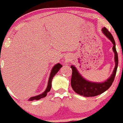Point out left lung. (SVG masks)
<instances>
[{
  "label": "left lung",
  "mask_w": 123,
  "mask_h": 123,
  "mask_svg": "<svg viewBox=\"0 0 123 123\" xmlns=\"http://www.w3.org/2000/svg\"><path fill=\"white\" fill-rule=\"evenodd\" d=\"M102 31L104 35L109 40H110V41L113 44L112 50L114 53L115 67L111 76L106 81L101 83L88 81L80 74L75 66L71 65V68H72L73 73H72L71 80V85L72 88L75 93L85 97H92V96H97L107 90L112 85L117 73L118 64V58L115 48V40L111 33L109 32L105 27L102 28Z\"/></svg>",
  "instance_id": "left-lung-1"
}]
</instances>
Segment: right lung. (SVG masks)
I'll use <instances>...</instances> for the list:
<instances>
[{
  "label": "right lung",
  "instance_id": "add662e5",
  "mask_svg": "<svg viewBox=\"0 0 123 123\" xmlns=\"http://www.w3.org/2000/svg\"><path fill=\"white\" fill-rule=\"evenodd\" d=\"M62 67V65L61 64H60L59 63H58L57 64H56L55 65H54V67L52 69L51 72L50 73V76H49V80H48V86H47V87L46 89V90H44V92H43L42 94H40V95H37V96H33V97H31L30 98L28 99L29 101H32V100H39L40 99L46 97L47 95V93L50 91V89H51L52 87V81L53 77L56 75L57 73L59 71V70Z\"/></svg>",
  "mask_w": 123,
  "mask_h": 123
}]
</instances>
